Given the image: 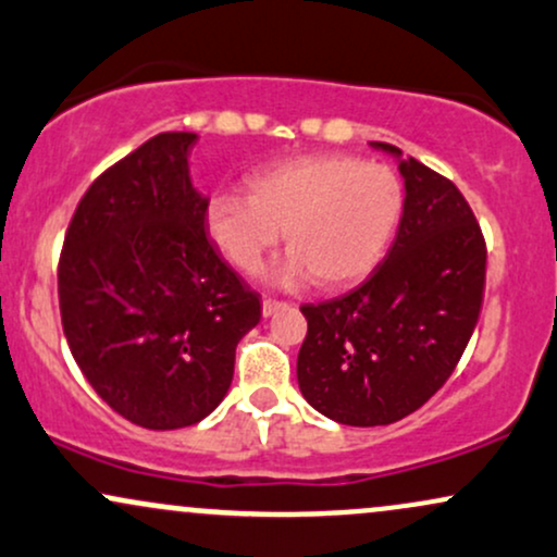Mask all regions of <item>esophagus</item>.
Masks as SVG:
<instances>
[{
    "mask_svg": "<svg viewBox=\"0 0 557 557\" xmlns=\"http://www.w3.org/2000/svg\"><path fill=\"white\" fill-rule=\"evenodd\" d=\"M285 300H274V298H264L261 300V314L264 317H272V314H277L280 309H285Z\"/></svg>",
    "mask_w": 557,
    "mask_h": 557,
    "instance_id": "obj_1",
    "label": "esophagus"
}]
</instances>
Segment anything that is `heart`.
<instances>
[{
  "instance_id": "b5f03b06",
  "label": "heart",
  "mask_w": 557,
  "mask_h": 557,
  "mask_svg": "<svg viewBox=\"0 0 557 557\" xmlns=\"http://www.w3.org/2000/svg\"><path fill=\"white\" fill-rule=\"evenodd\" d=\"M400 212L403 185L387 164L324 151L253 172L246 196H214L203 227L240 274H257L267 264L283 230L290 257L277 280L314 277L324 290H341L380 264Z\"/></svg>"
}]
</instances>
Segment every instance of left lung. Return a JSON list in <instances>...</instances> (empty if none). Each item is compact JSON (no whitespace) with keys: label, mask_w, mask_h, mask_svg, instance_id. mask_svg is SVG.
Masks as SVG:
<instances>
[{"label":"left lung","mask_w":557,"mask_h":557,"mask_svg":"<svg viewBox=\"0 0 557 557\" xmlns=\"http://www.w3.org/2000/svg\"><path fill=\"white\" fill-rule=\"evenodd\" d=\"M398 157L403 216L387 259L341 298L300 306L309 332L298 387L348 426H382L424 406L461 361L479 322L487 246L456 183Z\"/></svg>","instance_id":"obj_1"}]
</instances>
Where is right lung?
I'll use <instances>...</instances> for the list:
<instances>
[{
  "label": "right lung",
  "mask_w": 557,
  "mask_h": 557,
  "mask_svg": "<svg viewBox=\"0 0 557 557\" xmlns=\"http://www.w3.org/2000/svg\"><path fill=\"white\" fill-rule=\"evenodd\" d=\"M196 133H159L101 172L62 246L57 290L70 354L99 398L146 430H181L227 395L259 293L203 230Z\"/></svg>",
  "instance_id": "right-lung-1"
}]
</instances>
